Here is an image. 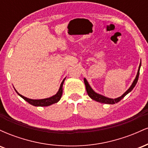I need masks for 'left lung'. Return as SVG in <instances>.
Segmentation results:
<instances>
[{"instance_id": "8db88e82", "label": "left lung", "mask_w": 148, "mask_h": 148, "mask_svg": "<svg viewBox=\"0 0 148 148\" xmlns=\"http://www.w3.org/2000/svg\"><path fill=\"white\" fill-rule=\"evenodd\" d=\"M140 66H141V60H140V64H139L138 67V72H137L136 76L135 79L134 80L133 83H132V86H130V88H129L125 92V93L122 96L119 97L118 98H115V99H111V98H108L106 97L101 95L98 94L96 92H95L92 90V88L90 87V84H88V82L87 81V80L84 78V84L86 85V91H87V93L88 95V96L91 98L92 99L95 100V101H98V102L100 103H107V104H114L115 103H118L122 99H123L125 96L127 95L128 93H130L132 90L134 89V88L135 87L136 84H137V81H138V76H139V72H140Z\"/></svg>"}]
</instances>
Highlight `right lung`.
<instances>
[{"label": "right lung", "mask_w": 148, "mask_h": 148, "mask_svg": "<svg viewBox=\"0 0 148 148\" xmlns=\"http://www.w3.org/2000/svg\"><path fill=\"white\" fill-rule=\"evenodd\" d=\"M64 80H65V78H64V79H63V81H62V83H61L60 88H59L58 91V92L56 93V94L55 95L51 97L46 98V99H29V98H27V97H25L20 95L19 93H18V92L15 89L14 90L18 95L21 97L23 98V99L25 100L27 102L29 103L30 104L33 105V106H50V105L53 104V103H57L58 101H60L61 97H62V86H63Z\"/></svg>", "instance_id": "add662e5"}]
</instances>
